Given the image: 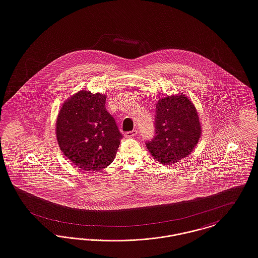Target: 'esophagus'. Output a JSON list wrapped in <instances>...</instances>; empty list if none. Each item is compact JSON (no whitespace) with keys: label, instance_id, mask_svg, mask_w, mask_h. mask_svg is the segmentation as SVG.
Masks as SVG:
<instances>
[{"label":"esophagus","instance_id":"obj_1","mask_svg":"<svg viewBox=\"0 0 258 258\" xmlns=\"http://www.w3.org/2000/svg\"><path fill=\"white\" fill-rule=\"evenodd\" d=\"M137 133H138V131H137V130H133V131L127 132V133L125 134V136H126L127 138H132V137H135V136L137 135Z\"/></svg>","mask_w":258,"mask_h":258}]
</instances>
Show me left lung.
Segmentation results:
<instances>
[{
    "instance_id": "left-lung-1",
    "label": "left lung",
    "mask_w": 258,
    "mask_h": 258,
    "mask_svg": "<svg viewBox=\"0 0 258 258\" xmlns=\"http://www.w3.org/2000/svg\"><path fill=\"white\" fill-rule=\"evenodd\" d=\"M155 126L156 136L146 146L161 164L176 163L188 157L202 134L197 109L184 94L158 100Z\"/></svg>"
}]
</instances>
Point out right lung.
I'll use <instances>...</instances> for the list:
<instances>
[{
  "label": "right lung",
  "instance_id": "obj_1",
  "mask_svg": "<svg viewBox=\"0 0 258 258\" xmlns=\"http://www.w3.org/2000/svg\"><path fill=\"white\" fill-rule=\"evenodd\" d=\"M106 94L81 90L61 106L56 137L62 153L85 171H95L111 164L122 134L105 108Z\"/></svg>",
  "mask_w": 258,
  "mask_h": 258
}]
</instances>
